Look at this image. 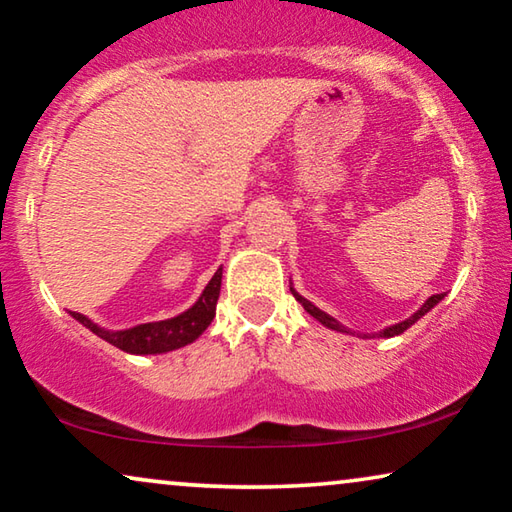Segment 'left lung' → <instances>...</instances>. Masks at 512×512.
Listing matches in <instances>:
<instances>
[{"mask_svg":"<svg viewBox=\"0 0 512 512\" xmlns=\"http://www.w3.org/2000/svg\"><path fill=\"white\" fill-rule=\"evenodd\" d=\"M291 291H293V288H291ZM293 298H295V300H298L302 307H305V311H307V314H311V316H314L318 323H323V325H325V328H330V330H337V332H348V330L344 328V325H342V323H337V321H335V318H332V316H328V314H325V311H321V309H318V307H314V305H311V302H309V300H305V298H302V295H300V293H295V291H293ZM441 298H443V293H436V295H432V298H429V300L425 302V305H422V307H420V309L416 311V314H413L411 318H406V321H402V323H397V325H390V328H385V330L381 332V337H395V335H402V332H404V330H409V328H411V325H413V323H416V321H418V318H422V316H425V314H427V311H429V309H432V307L436 305V302H439Z\"/></svg>","mask_w":512,"mask_h":512,"instance_id":"obj_1","label":"left lung"}]
</instances>
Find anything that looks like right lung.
<instances>
[{
  "mask_svg": "<svg viewBox=\"0 0 512 512\" xmlns=\"http://www.w3.org/2000/svg\"><path fill=\"white\" fill-rule=\"evenodd\" d=\"M219 291H221V268L214 272V277L210 279V284L205 286V291L201 298H198L196 305L184 311V314L168 318V321H159V323H143L131 330H120V332L101 330L99 325H94L90 318L78 314V311H71V316L83 323L85 328H90L94 335H99L101 339H106L108 344L120 348V351L136 353V355L166 353V351H173V348L187 346L203 335L207 325L212 323L214 314H217Z\"/></svg>",
  "mask_w": 512,
  "mask_h": 512,
  "instance_id": "add662e5",
  "label": "right lung"
}]
</instances>
